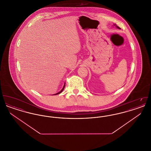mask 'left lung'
<instances>
[{
	"instance_id": "left-lung-1",
	"label": "left lung",
	"mask_w": 151,
	"mask_h": 151,
	"mask_svg": "<svg viewBox=\"0 0 151 151\" xmlns=\"http://www.w3.org/2000/svg\"><path fill=\"white\" fill-rule=\"evenodd\" d=\"M114 26H115V27H116V28H118V29H121V28H119V27H118V26H117V25H116V24H114Z\"/></svg>"
}]
</instances>
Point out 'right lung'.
Instances as JSON below:
<instances>
[{
    "label": "right lung",
    "mask_w": 151,
    "mask_h": 151,
    "mask_svg": "<svg viewBox=\"0 0 151 151\" xmlns=\"http://www.w3.org/2000/svg\"><path fill=\"white\" fill-rule=\"evenodd\" d=\"M65 84H64V86H63V88L61 89V91H59V92H58V93H57L53 94V95H57V94H60V93H62V92H63V91L64 90V89H65Z\"/></svg>",
    "instance_id": "right-lung-1"
}]
</instances>
